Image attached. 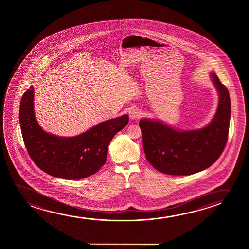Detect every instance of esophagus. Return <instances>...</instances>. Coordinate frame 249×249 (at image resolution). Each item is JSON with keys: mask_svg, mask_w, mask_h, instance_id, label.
I'll list each match as a JSON object with an SVG mask.
<instances>
[{"mask_svg": "<svg viewBox=\"0 0 249 249\" xmlns=\"http://www.w3.org/2000/svg\"><path fill=\"white\" fill-rule=\"evenodd\" d=\"M141 116V111L140 109L138 108H133V109H130L129 116L131 119H137V118H140Z\"/></svg>", "mask_w": 249, "mask_h": 249, "instance_id": "34e87169", "label": "esophagus"}]
</instances>
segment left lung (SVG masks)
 <instances>
[{"label":"left lung","mask_w":249,"mask_h":249,"mask_svg":"<svg viewBox=\"0 0 249 249\" xmlns=\"http://www.w3.org/2000/svg\"><path fill=\"white\" fill-rule=\"evenodd\" d=\"M218 106L211 123L195 130L175 129L159 120L141 119L140 126L146 159L154 168L169 175H191L212 166L228 139L231 106L228 89L211 73Z\"/></svg>","instance_id":"left-lung-1"}]
</instances>
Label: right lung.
I'll return each instance as SVG.
<instances>
[{"label": "right lung", "mask_w": 249, "mask_h": 249, "mask_svg": "<svg viewBox=\"0 0 249 249\" xmlns=\"http://www.w3.org/2000/svg\"><path fill=\"white\" fill-rule=\"evenodd\" d=\"M34 89L24 92L19 107L21 133L28 153L45 173L65 179H81L106 163L109 143L128 123V116L99 123L77 136L59 137L45 132L34 113Z\"/></svg>", "instance_id": "obj_1"}]
</instances>
